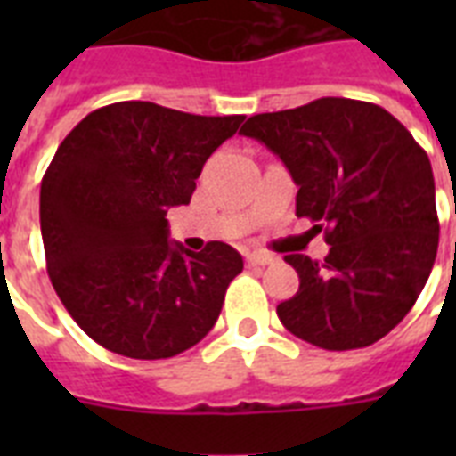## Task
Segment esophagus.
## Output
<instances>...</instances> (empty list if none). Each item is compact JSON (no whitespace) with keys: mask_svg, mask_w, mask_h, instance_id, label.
<instances>
[{"mask_svg":"<svg viewBox=\"0 0 456 456\" xmlns=\"http://www.w3.org/2000/svg\"><path fill=\"white\" fill-rule=\"evenodd\" d=\"M246 260H248V265H253V267H257V265H274L277 263V257L270 256V253H248L246 256Z\"/></svg>","mask_w":456,"mask_h":456,"instance_id":"esophagus-1","label":"esophagus"}]
</instances>
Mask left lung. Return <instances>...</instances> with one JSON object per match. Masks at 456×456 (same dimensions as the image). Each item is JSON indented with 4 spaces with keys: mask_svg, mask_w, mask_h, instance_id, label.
<instances>
[{
    "mask_svg": "<svg viewBox=\"0 0 456 456\" xmlns=\"http://www.w3.org/2000/svg\"><path fill=\"white\" fill-rule=\"evenodd\" d=\"M241 134L284 160L298 184L296 215L331 246L322 263L284 257L300 289L279 303L281 324L324 350L381 340L414 307L438 253L424 149L386 109L343 96L253 116Z\"/></svg>",
    "mask_w": 456,
    "mask_h": 456,
    "instance_id": "obj_1",
    "label": "left lung"
}]
</instances>
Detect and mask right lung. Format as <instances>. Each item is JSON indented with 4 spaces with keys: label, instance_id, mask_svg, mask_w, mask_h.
<instances>
[{
    "label": "right lung",
    "instance_id": "add662e5",
    "mask_svg": "<svg viewBox=\"0 0 456 456\" xmlns=\"http://www.w3.org/2000/svg\"><path fill=\"white\" fill-rule=\"evenodd\" d=\"M241 123L120 102L61 142L39 191L46 272L70 317L110 353L175 357L220 317L241 256L222 241L200 253L172 246L165 215L191 200L210 153Z\"/></svg>",
    "mask_w": 456,
    "mask_h": 456
}]
</instances>
